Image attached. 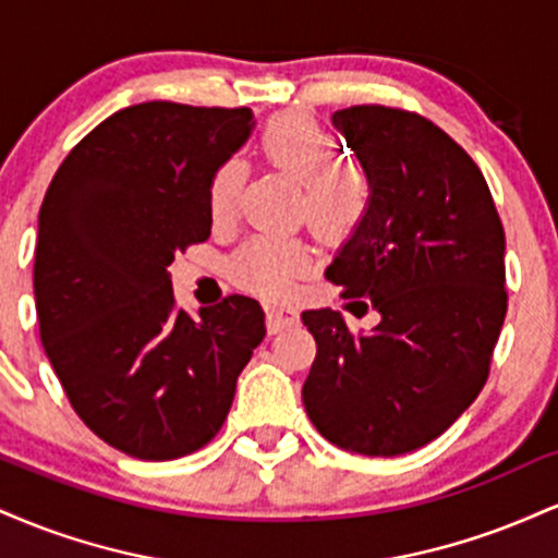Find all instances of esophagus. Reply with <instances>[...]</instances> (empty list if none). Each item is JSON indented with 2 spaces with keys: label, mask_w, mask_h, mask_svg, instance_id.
I'll return each mask as SVG.
<instances>
[{
  "label": "esophagus",
  "mask_w": 558,
  "mask_h": 558,
  "mask_svg": "<svg viewBox=\"0 0 558 558\" xmlns=\"http://www.w3.org/2000/svg\"><path fill=\"white\" fill-rule=\"evenodd\" d=\"M299 323V310L293 304H270L267 306V328L270 332H280L283 328Z\"/></svg>",
  "instance_id": "esophagus-1"
}]
</instances>
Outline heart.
I'll return each instance as SVG.
<instances>
[{
  "label": "heart",
  "mask_w": 558,
  "mask_h": 558,
  "mask_svg": "<svg viewBox=\"0 0 558 558\" xmlns=\"http://www.w3.org/2000/svg\"><path fill=\"white\" fill-rule=\"evenodd\" d=\"M259 151L275 170L301 183V215L325 239H343L360 222L369 202V181L356 165L343 162L341 144L315 118L283 112L265 125ZM243 185L239 159H222L207 183V207L215 222H228ZM312 267L310 252L296 239L257 235L230 259V270L246 286L283 293Z\"/></svg>",
  "instance_id": "b5f03b06"
}]
</instances>
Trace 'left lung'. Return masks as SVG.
Returning <instances> with one entry per match:
<instances>
[{
	"label": "left lung",
	"mask_w": 558,
	"mask_h": 558,
	"mask_svg": "<svg viewBox=\"0 0 558 558\" xmlns=\"http://www.w3.org/2000/svg\"><path fill=\"white\" fill-rule=\"evenodd\" d=\"M369 202L328 280L380 323L301 312L317 356L301 399L323 438L364 457L430 444L477 399L506 317L504 226L483 172L422 114L360 105L332 114ZM367 298V302H362Z\"/></svg>",
	"instance_id": "left-lung-1"
}]
</instances>
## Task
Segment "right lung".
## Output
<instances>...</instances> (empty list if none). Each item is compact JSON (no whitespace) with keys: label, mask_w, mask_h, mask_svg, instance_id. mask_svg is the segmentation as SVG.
<instances>
[{"label":"right lung","mask_w":558,"mask_h":558,"mask_svg":"<svg viewBox=\"0 0 558 558\" xmlns=\"http://www.w3.org/2000/svg\"><path fill=\"white\" fill-rule=\"evenodd\" d=\"M252 131L248 107H125L73 146L44 196V351L75 414L128 457L168 462L209 444L265 338L259 301L233 293L191 317L168 270L209 239V175Z\"/></svg>","instance_id":"add662e5"}]
</instances>
